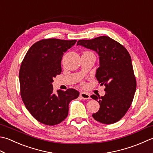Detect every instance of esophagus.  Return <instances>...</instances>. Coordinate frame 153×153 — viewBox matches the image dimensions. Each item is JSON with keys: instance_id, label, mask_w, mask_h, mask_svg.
<instances>
[{"instance_id": "esophagus-1", "label": "esophagus", "mask_w": 153, "mask_h": 153, "mask_svg": "<svg viewBox=\"0 0 153 153\" xmlns=\"http://www.w3.org/2000/svg\"><path fill=\"white\" fill-rule=\"evenodd\" d=\"M79 95H80V97L83 99V100H89V99H90V95L88 94V93L81 92Z\"/></svg>"}]
</instances>
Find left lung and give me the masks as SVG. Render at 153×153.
<instances>
[{"label": "left lung", "instance_id": "obj_1", "mask_svg": "<svg viewBox=\"0 0 153 153\" xmlns=\"http://www.w3.org/2000/svg\"><path fill=\"white\" fill-rule=\"evenodd\" d=\"M77 45L97 53L100 66L95 77L100 85L105 86L104 96H91L100 105V109L92 117L104 124L117 122L129 109L136 91L137 83L129 53L121 44L105 36L80 40Z\"/></svg>", "mask_w": 153, "mask_h": 153}]
</instances>
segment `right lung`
<instances>
[{
  "mask_svg": "<svg viewBox=\"0 0 153 153\" xmlns=\"http://www.w3.org/2000/svg\"><path fill=\"white\" fill-rule=\"evenodd\" d=\"M76 40L50 38L30 48L19 71L20 94L26 109L42 123L59 124L67 117L69 103L78 97L74 89L53 93V77L62 71L61 60Z\"/></svg>",
  "mask_w": 153,
  "mask_h": 153,
  "instance_id": "obj_1",
  "label": "right lung"
}]
</instances>
